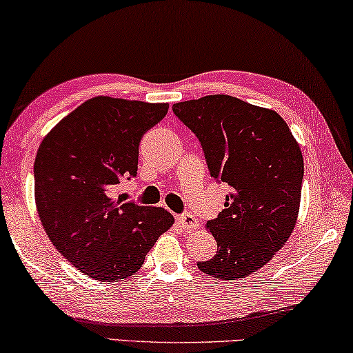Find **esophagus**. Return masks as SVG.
Wrapping results in <instances>:
<instances>
[{
	"mask_svg": "<svg viewBox=\"0 0 353 353\" xmlns=\"http://www.w3.org/2000/svg\"><path fill=\"white\" fill-rule=\"evenodd\" d=\"M176 221L180 222L181 227L186 228V230L199 228L197 219H195L192 214H180V216H176Z\"/></svg>",
	"mask_w": 353,
	"mask_h": 353,
	"instance_id": "1",
	"label": "esophagus"
}]
</instances>
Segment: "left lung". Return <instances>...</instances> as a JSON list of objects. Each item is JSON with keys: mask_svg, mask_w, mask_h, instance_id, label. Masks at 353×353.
<instances>
[{"mask_svg": "<svg viewBox=\"0 0 353 353\" xmlns=\"http://www.w3.org/2000/svg\"><path fill=\"white\" fill-rule=\"evenodd\" d=\"M203 147L211 176L230 186L223 210L206 230L217 252L201 272L239 280L268 264L286 244L299 216L303 156L290 126L272 109L230 95L173 105Z\"/></svg>", "mask_w": 353, "mask_h": 353, "instance_id": "1", "label": "left lung"}]
</instances>
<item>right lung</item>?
<instances>
[{
    "label": "right lung",
    "instance_id": "obj_1",
    "mask_svg": "<svg viewBox=\"0 0 353 353\" xmlns=\"http://www.w3.org/2000/svg\"><path fill=\"white\" fill-rule=\"evenodd\" d=\"M169 103L94 97L43 137L34 161L36 206L57 252L84 275H134L173 225L164 208L122 203L112 190L137 175L139 143Z\"/></svg>",
    "mask_w": 353,
    "mask_h": 353
}]
</instances>
